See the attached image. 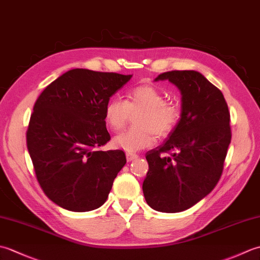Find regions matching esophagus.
<instances>
[{"instance_id": "esophagus-1", "label": "esophagus", "mask_w": 260, "mask_h": 260, "mask_svg": "<svg viewBox=\"0 0 260 260\" xmlns=\"http://www.w3.org/2000/svg\"><path fill=\"white\" fill-rule=\"evenodd\" d=\"M136 158H137L136 154H134V153H126L127 162H132V161H134V159H136Z\"/></svg>"}]
</instances>
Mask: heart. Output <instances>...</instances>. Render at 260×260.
Masks as SVG:
<instances>
[{
  "mask_svg": "<svg viewBox=\"0 0 260 260\" xmlns=\"http://www.w3.org/2000/svg\"><path fill=\"white\" fill-rule=\"evenodd\" d=\"M142 110L135 118L137 126L115 136L113 145L128 153L152 146L159 139L169 136L181 117L179 105L167 102V97L152 85L136 86L127 93V101L113 97L105 105L104 117L109 128L120 131L131 118L132 113Z\"/></svg>",
  "mask_w": 260,
  "mask_h": 260,
  "instance_id": "1",
  "label": "heart"
}]
</instances>
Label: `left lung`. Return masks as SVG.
<instances>
[{"mask_svg":"<svg viewBox=\"0 0 260 260\" xmlns=\"http://www.w3.org/2000/svg\"><path fill=\"white\" fill-rule=\"evenodd\" d=\"M181 92V117L164 144L146 153L143 193L152 209L181 212L217 185L231 141L230 114L222 92L196 70L158 75ZM167 152V157L161 153Z\"/></svg>","mask_w":260,"mask_h":260,"instance_id":"obj_1","label":"left lung"}]
</instances>
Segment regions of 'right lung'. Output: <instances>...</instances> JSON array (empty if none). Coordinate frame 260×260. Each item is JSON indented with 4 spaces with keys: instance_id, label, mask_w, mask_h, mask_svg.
Instances as JSON below:
<instances>
[{
    "instance_id": "obj_1",
    "label": "right lung",
    "mask_w": 260,
    "mask_h": 260,
    "mask_svg": "<svg viewBox=\"0 0 260 260\" xmlns=\"http://www.w3.org/2000/svg\"><path fill=\"white\" fill-rule=\"evenodd\" d=\"M133 75L71 69L41 92L26 145L42 190L69 211L102 207L126 164L123 151H101L110 140L105 105Z\"/></svg>"
}]
</instances>
